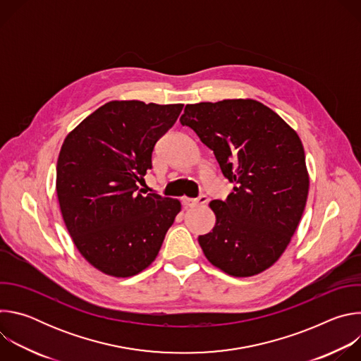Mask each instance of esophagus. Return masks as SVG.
<instances>
[{
  "mask_svg": "<svg viewBox=\"0 0 361 361\" xmlns=\"http://www.w3.org/2000/svg\"><path fill=\"white\" fill-rule=\"evenodd\" d=\"M209 201V197L205 194H201L198 198H183V205L187 209H192L195 207V205H200V204H205Z\"/></svg>",
  "mask_w": 361,
  "mask_h": 361,
  "instance_id": "34e87169",
  "label": "esophagus"
}]
</instances>
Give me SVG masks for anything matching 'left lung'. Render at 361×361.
<instances>
[{
    "instance_id": "1",
    "label": "left lung",
    "mask_w": 361,
    "mask_h": 361,
    "mask_svg": "<svg viewBox=\"0 0 361 361\" xmlns=\"http://www.w3.org/2000/svg\"><path fill=\"white\" fill-rule=\"evenodd\" d=\"M216 156L234 185L214 200L212 233L198 237L209 262L234 277L271 267L302 216L308 174L297 133L255 99L188 104L180 118Z\"/></svg>"
}]
</instances>
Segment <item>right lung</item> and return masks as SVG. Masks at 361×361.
Instances as JSON below:
<instances>
[{"instance_id":"1","label":"right lung","mask_w":361,"mask_h":361,"mask_svg":"<svg viewBox=\"0 0 361 361\" xmlns=\"http://www.w3.org/2000/svg\"><path fill=\"white\" fill-rule=\"evenodd\" d=\"M183 104L111 101L74 128L57 161V195L70 235L99 271L131 277L147 269L181 210L178 200L141 194L156 142Z\"/></svg>"}]
</instances>
